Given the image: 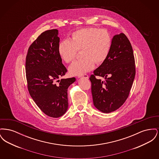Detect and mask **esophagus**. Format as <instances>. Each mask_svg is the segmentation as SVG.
Instances as JSON below:
<instances>
[{
    "label": "esophagus",
    "instance_id": "1",
    "mask_svg": "<svg viewBox=\"0 0 159 159\" xmlns=\"http://www.w3.org/2000/svg\"><path fill=\"white\" fill-rule=\"evenodd\" d=\"M79 77H83V78H85V79H89V76L87 75H84L83 76H80Z\"/></svg>",
    "mask_w": 159,
    "mask_h": 159
}]
</instances>
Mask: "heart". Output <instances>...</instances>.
I'll use <instances>...</instances> for the list:
<instances>
[{"label":"heart","instance_id":"1","mask_svg":"<svg viewBox=\"0 0 159 159\" xmlns=\"http://www.w3.org/2000/svg\"><path fill=\"white\" fill-rule=\"evenodd\" d=\"M112 38L104 29L88 27L74 31L71 40L61 41L58 52L61 58L66 63L75 60L77 50H81L82 59L75 61L70 67L73 76H81L106 60L110 52Z\"/></svg>","mask_w":159,"mask_h":159}]
</instances>
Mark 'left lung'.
<instances>
[{
    "label": "left lung",
    "instance_id": "1",
    "mask_svg": "<svg viewBox=\"0 0 159 159\" xmlns=\"http://www.w3.org/2000/svg\"><path fill=\"white\" fill-rule=\"evenodd\" d=\"M106 79L97 80L95 76ZM135 76L134 52L124 33L114 36L106 60L93 71L89 79L94 106L105 113L120 108L128 97Z\"/></svg>",
    "mask_w": 159,
    "mask_h": 159
}]
</instances>
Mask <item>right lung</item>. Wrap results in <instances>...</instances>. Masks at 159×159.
<instances>
[{
	"mask_svg": "<svg viewBox=\"0 0 159 159\" xmlns=\"http://www.w3.org/2000/svg\"><path fill=\"white\" fill-rule=\"evenodd\" d=\"M58 34L57 29L43 32L30 46L25 60L29 93L44 113L54 118L67 111V89L76 81L75 77L58 80L67 71L58 52Z\"/></svg>",
	"mask_w": 159,
	"mask_h": 159,
	"instance_id": "right-lung-1",
	"label": "right lung"
}]
</instances>
